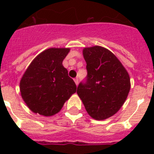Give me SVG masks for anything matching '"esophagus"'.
I'll return each mask as SVG.
<instances>
[{
  "mask_svg": "<svg viewBox=\"0 0 154 154\" xmlns=\"http://www.w3.org/2000/svg\"><path fill=\"white\" fill-rule=\"evenodd\" d=\"M74 82L75 84H76V85H78V78H77V77H76L74 79Z\"/></svg>",
  "mask_w": 154,
  "mask_h": 154,
  "instance_id": "obj_1",
  "label": "esophagus"
}]
</instances>
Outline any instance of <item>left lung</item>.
<instances>
[{"label": "left lung", "instance_id": "left-lung-1", "mask_svg": "<svg viewBox=\"0 0 154 154\" xmlns=\"http://www.w3.org/2000/svg\"><path fill=\"white\" fill-rule=\"evenodd\" d=\"M88 72L87 82L77 87V95L88 114L103 121L117 113L130 90L129 72L118 58L102 46L82 50Z\"/></svg>", "mask_w": 154, "mask_h": 154}]
</instances>
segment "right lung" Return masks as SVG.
I'll use <instances>...</instances> for the list:
<instances>
[{"label": "right lung", "instance_id": "obj_1", "mask_svg": "<svg viewBox=\"0 0 154 154\" xmlns=\"http://www.w3.org/2000/svg\"><path fill=\"white\" fill-rule=\"evenodd\" d=\"M69 48H49L32 60L20 81L23 101L32 112L45 117L57 114L77 91L62 65Z\"/></svg>", "mask_w": 154, "mask_h": 154}]
</instances>
